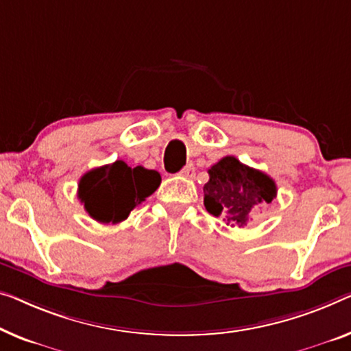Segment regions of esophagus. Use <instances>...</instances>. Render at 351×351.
<instances>
[{
  "mask_svg": "<svg viewBox=\"0 0 351 351\" xmlns=\"http://www.w3.org/2000/svg\"><path fill=\"white\" fill-rule=\"evenodd\" d=\"M181 176H184V178H187V180H192L193 176H195V167H193L192 164H189V165H186L184 169L181 170Z\"/></svg>",
  "mask_w": 351,
  "mask_h": 351,
  "instance_id": "1",
  "label": "esophagus"
}]
</instances>
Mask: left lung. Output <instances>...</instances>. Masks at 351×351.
<instances>
[{
  "label": "left lung",
  "instance_id": "1",
  "mask_svg": "<svg viewBox=\"0 0 351 351\" xmlns=\"http://www.w3.org/2000/svg\"><path fill=\"white\" fill-rule=\"evenodd\" d=\"M209 181L203 187L205 208L209 214L222 217L227 226L243 227L266 203L276 198L273 178L226 156L208 170Z\"/></svg>",
  "mask_w": 351,
  "mask_h": 351
}]
</instances>
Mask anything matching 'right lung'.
Listing matches in <instances>:
<instances>
[{"mask_svg": "<svg viewBox=\"0 0 351 351\" xmlns=\"http://www.w3.org/2000/svg\"><path fill=\"white\" fill-rule=\"evenodd\" d=\"M160 186V175L124 160L86 171L78 181V198L94 221L118 223Z\"/></svg>", "mask_w": 351, "mask_h": 351, "instance_id": "1", "label": "right lung"}]
</instances>
